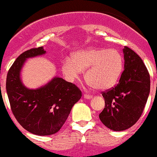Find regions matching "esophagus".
Segmentation results:
<instances>
[{
	"label": "esophagus",
	"instance_id": "34e87169",
	"mask_svg": "<svg viewBox=\"0 0 157 157\" xmlns=\"http://www.w3.org/2000/svg\"><path fill=\"white\" fill-rule=\"evenodd\" d=\"M84 98H85V99H91V98H92V96L90 95V94H84Z\"/></svg>",
	"mask_w": 157,
	"mask_h": 157
}]
</instances>
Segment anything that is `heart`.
<instances>
[{
	"instance_id": "heart-1",
	"label": "heart",
	"mask_w": 157,
	"mask_h": 157,
	"mask_svg": "<svg viewBox=\"0 0 157 157\" xmlns=\"http://www.w3.org/2000/svg\"><path fill=\"white\" fill-rule=\"evenodd\" d=\"M124 69L121 53L114 49L91 47L75 52L65 59L62 71L66 79L73 82L85 71V80L97 90L111 88L117 82Z\"/></svg>"
}]
</instances>
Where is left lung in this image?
<instances>
[{
    "instance_id": "1",
    "label": "left lung",
    "mask_w": 157,
    "mask_h": 157,
    "mask_svg": "<svg viewBox=\"0 0 157 157\" xmlns=\"http://www.w3.org/2000/svg\"><path fill=\"white\" fill-rule=\"evenodd\" d=\"M124 69L118 84L102 96L105 106L101 121L114 131L133 126L140 117L150 90V74L140 57L128 46L123 49Z\"/></svg>"
}]
</instances>
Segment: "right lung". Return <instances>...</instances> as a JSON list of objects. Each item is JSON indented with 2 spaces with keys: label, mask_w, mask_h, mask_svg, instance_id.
I'll use <instances>...</instances> for the list:
<instances>
[{
  "label": "right lung",
  "mask_w": 157,
  "mask_h": 157,
  "mask_svg": "<svg viewBox=\"0 0 157 157\" xmlns=\"http://www.w3.org/2000/svg\"><path fill=\"white\" fill-rule=\"evenodd\" d=\"M46 53L43 46L23 52L9 69L6 82L15 118L26 131L40 136L52 135L59 131L73 105L82 97L78 87L57 76L35 89L23 84L21 74L26 60Z\"/></svg>",
  "instance_id": "1"
}]
</instances>
